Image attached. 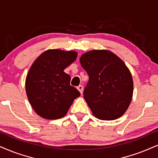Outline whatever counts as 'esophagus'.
<instances>
[{
  "instance_id": "esophagus-1",
  "label": "esophagus",
  "mask_w": 158,
  "mask_h": 158,
  "mask_svg": "<svg viewBox=\"0 0 158 158\" xmlns=\"http://www.w3.org/2000/svg\"><path fill=\"white\" fill-rule=\"evenodd\" d=\"M77 89H78V91H80V92H81V94H83V85H78V86H77Z\"/></svg>"
}]
</instances>
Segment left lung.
<instances>
[{
  "instance_id": "left-lung-1",
  "label": "left lung",
  "mask_w": 158,
  "mask_h": 158,
  "mask_svg": "<svg viewBox=\"0 0 158 158\" xmlns=\"http://www.w3.org/2000/svg\"><path fill=\"white\" fill-rule=\"evenodd\" d=\"M80 61L89 75L83 97L93 114L102 120H114L124 114L132 100L131 73L118 56L108 50H91Z\"/></svg>"
}]
</instances>
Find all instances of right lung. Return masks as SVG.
<instances>
[{
	"instance_id": "right-lung-1",
	"label": "right lung",
	"mask_w": 158,
	"mask_h": 158,
	"mask_svg": "<svg viewBox=\"0 0 158 158\" xmlns=\"http://www.w3.org/2000/svg\"><path fill=\"white\" fill-rule=\"evenodd\" d=\"M77 56L75 51L48 50L39 56L29 70L26 94L35 112L42 118H62L73 100L81 95L70 85V76L64 72Z\"/></svg>"
}]
</instances>
